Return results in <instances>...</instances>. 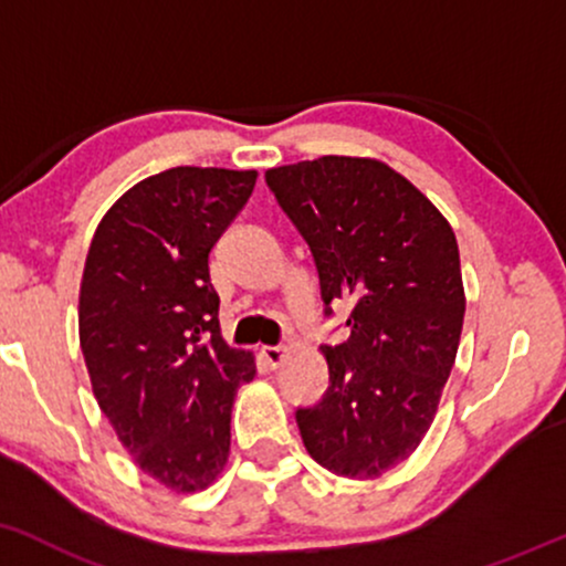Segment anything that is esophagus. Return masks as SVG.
Here are the masks:
<instances>
[{
    "label": "esophagus",
    "instance_id": "obj_1",
    "mask_svg": "<svg viewBox=\"0 0 566 566\" xmlns=\"http://www.w3.org/2000/svg\"><path fill=\"white\" fill-rule=\"evenodd\" d=\"M261 356L271 369H276V366H282V360L287 358V350H284L282 345H265V348H261Z\"/></svg>",
    "mask_w": 566,
    "mask_h": 566
}]
</instances>
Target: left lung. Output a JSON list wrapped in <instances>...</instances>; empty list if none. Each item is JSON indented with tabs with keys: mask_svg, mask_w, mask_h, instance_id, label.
Returning <instances> with one entry per match:
<instances>
[{
	"mask_svg": "<svg viewBox=\"0 0 566 566\" xmlns=\"http://www.w3.org/2000/svg\"><path fill=\"white\" fill-rule=\"evenodd\" d=\"M265 184L308 242L324 316L350 305V337L322 345L329 387L295 411L303 442L339 478H382L417 451L451 377L467 311L455 234L371 158L324 155L271 168Z\"/></svg>",
	"mask_w": 566,
	"mask_h": 566,
	"instance_id": "8db88e82",
	"label": "left lung"
}]
</instances>
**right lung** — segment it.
<instances>
[{"instance_id":"1","label":"right lung","mask_w":566,"mask_h":566,"mask_svg":"<svg viewBox=\"0 0 566 566\" xmlns=\"http://www.w3.org/2000/svg\"><path fill=\"white\" fill-rule=\"evenodd\" d=\"M255 179L168 168L134 184L88 244L78 337L94 398L142 472L176 493L221 474L234 395L255 377L253 353L223 343L208 269Z\"/></svg>"}]
</instances>
